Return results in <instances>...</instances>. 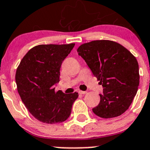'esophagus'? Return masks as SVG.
<instances>
[{
    "instance_id": "1",
    "label": "esophagus",
    "mask_w": 150,
    "mask_h": 150,
    "mask_svg": "<svg viewBox=\"0 0 150 150\" xmlns=\"http://www.w3.org/2000/svg\"><path fill=\"white\" fill-rule=\"evenodd\" d=\"M78 92H79V94H86V91H81V90H80V91H78Z\"/></svg>"
}]
</instances>
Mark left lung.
<instances>
[{
    "label": "left lung",
    "instance_id": "1",
    "mask_svg": "<svg viewBox=\"0 0 150 150\" xmlns=\"http://www.w3.org/2000/svg\"><path fill=\"white\" fill-rule=\"evenodd\" d=\"M77 51L103 86L100 103L92 111L104 119L124 114L131 105L139 85L136 57L122 45L105 40L84 43Z\"/></svg>",
    "mask_w": 150,
    "mask_h": 150
}]
</instances>
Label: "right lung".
Instances as JSON below:
<instances>
[{"label": "right lung", "mask_w": 150, "mask_h": 150, "mask_svg": "<svg viewBox=\"0 0 150 150\" xmlns=\"http://www.w3.org/2000/svg\"><path fill=\"white\" fill-rule=\"evenodd\" d=\"M74 46L75 43L36 45L28 50L17 67L15 81L20 98L31 115L42 122H64L78 97L77 92L64 94L54 87L59 81L62 62Z\"/></svg>", "instance_id": "obj_1"}]
</instances>
